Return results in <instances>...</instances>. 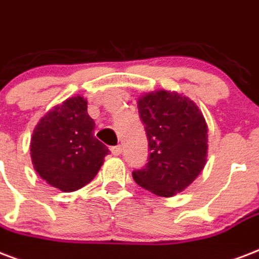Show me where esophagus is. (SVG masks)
Instances as JSON below:
<instances>
[{"label":"esophagus","instance_id":"34e87169","mask_svg":"<svg viewBox=\"0 0 259 259\" xmlns=\"http://www.w3.org/2000/svg\"><path fill=\"white\" fill-rule=\"evenodd\" d=\"M111 151L113 155H120V154H121V151H123V148H121V146H120V144H117V146H113V147L111 148Z\"/></svg>","mask_w":259,"mask_h":259}]
</instances>
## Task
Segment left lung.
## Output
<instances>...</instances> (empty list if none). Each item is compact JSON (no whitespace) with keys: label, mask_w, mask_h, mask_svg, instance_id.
<instances>
[{"label":"left lung","mask_w":259,"mask_h":259,"mask_svg":"<svg viewBox=\"0 0 259 259\" xmlns=\"http://www.w3.org/2000/svg\"><path fill=\"white\" fill-rule=\"evenodd\" d=\"M138 111L150 154L146 166L134 170L132 177L157 196L180 193L205 165L208 130L204 116L189 98L165 90L139 98Z\"/></svg>","instance_id":"8db88e82"}]
</instances>
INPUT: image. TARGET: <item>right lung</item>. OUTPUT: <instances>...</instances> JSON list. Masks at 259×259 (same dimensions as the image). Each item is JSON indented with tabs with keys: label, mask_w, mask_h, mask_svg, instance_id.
<instances>
[{
	"label": "right lung",
	"mask_w": 259,
	"mask_h": 259,
	"mask_svg": "<svg viewBox=\"0 0 259 259\" xmlns=\"http://www.w3.org/2000/svg\"><path fill=\"white\" fill-rule=\"evenodd\" d=\"M94 128L81 96L67 98L48 112L31 139L32 163L40 177L63 192L89 184L111 152L94 136Z\"/></svg>",
	"instance_id": "right-lung-1"
}]
</instances>
